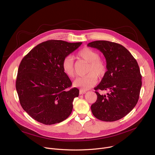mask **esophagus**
Wrapping results in <instances>:
<instances>
[{
    "instance_id": "34e87169",
    "label": "esophagus",
    "mask_w": 155,
    "mask_h": 155,
    "mask_svg": "<svg viewBox=\"0 0 155 155\" xmlns=\"http://www.w3.org/2000/svg\"><path fill=\"white\" fill-rule=\"evenodd\" d=\"M86 92L85 91H83V90H80V91H79V94L81 95V94H85Z\"/></svg>"
}]
</instances>
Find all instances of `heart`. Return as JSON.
Returning a JSON list of instances; mask_svg holds the SVG:
<instances>
[{"label":"heart","instance_id":"obj_1","mask_svg":"<svg viewBox=\"0 0 155 155\" xmlns=\"http://www.w3.org/2000/svg\"><path fill=\"white\" fill-rule=\"evenodd\" d=\"M78 56L87 62H89L86 70L88 74L84 77L77 78L73 83V86L78 87L81 90L85 91L95 86L97 82V77H103L107 72L105 62L99 58V53L89 48H84L78 53ZM63 72L70 78L75 76V71L73 58L71 56L64 58L62 62Z\"/></svg>","mask_w":155,"mask_h":155}]
</instances>
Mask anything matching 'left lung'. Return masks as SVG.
<instances>
[{
	"mask_svg": "<svg viewBox=\"0 0 155 155\" xmlns=\"http://www.w3.org/2000/svg\"><path fill=\"white\" fill-rule=\"evenodd\" d=\"M87 47L103 53L107 69L94 87L97 99L91 107L92 113L101 121L118 120L128 114L139 100L142 75L137 62L125 47L117 43L97 40L88 43ZM97 90L109 93L101 95Z\"/></svg>",
	"mask_w": 155,
	"mask_h": 155,
	"instance_id": "1",
	"label": "left lung"
}]
</instances>
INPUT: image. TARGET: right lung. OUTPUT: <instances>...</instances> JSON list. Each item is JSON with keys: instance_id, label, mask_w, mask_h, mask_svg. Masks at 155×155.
<instances>
[{"instance_id": "right-lung-1", "label": "right lung", "mask_w": 155, "mask_h": 155, "mask_svg": "<svg viewBox=\"0 0 155 155\" xmlns=\"http://www.w3.org/2000/svg\"><path fill=\"white\" fill-rule=\"evenodd\" d=\"M81 43L48 40L38 44L22 59L16 89L21 107L38 122L54 124L71 114L79 90L76 87L65 90L72 82L63 72L61 64Z\"/></svg>"}]
</instances>
